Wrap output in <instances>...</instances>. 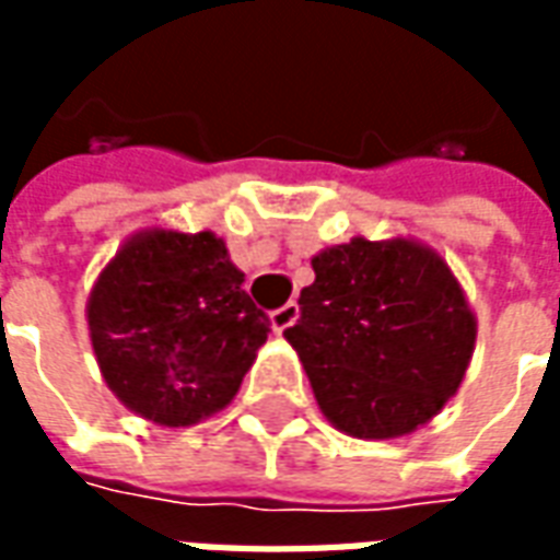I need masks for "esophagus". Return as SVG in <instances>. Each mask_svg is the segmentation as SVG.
<instances>
[{
    "label": "esophagus",
    "instance_id": "1",
    "mask_svg": "<svg viewBox=\"0 0 560 560\" xmlns=\"http://www.w3.org/2000/svg\"><path fill=\"white\" fill-rule=\"evenodd\" d=\"M296 317H300V305L284 303L281 308H276V312H269V327H272V332H284Z\"/></svg>",
    "mask_w": 560,
    "mask_h": 560
}]
</instances>
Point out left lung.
Wrapping results in <instances>:
<instances>
[{"label": "left lung", "instance_id": "left-lung-1", "mask_svg": "<svg viewBox=\"0 0 560 560\" xmlns=\"http://www.w3.org/2000/svg\"><path fill=\"white\" fill-rule=\"evenodd\" d=\"M312 269L284 339L324 417L365 441L401 438L438 417L477 341V315L444 257L411 236H353L317 252Z\"/></svg>", "mask_w": 560, "mask_h": 560}]
</instances>
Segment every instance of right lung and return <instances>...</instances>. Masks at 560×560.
<instances>
[{"label": "right lung", "mask_w": 560, "mask_h": 560, "mask_svg": "<svg viewBox=\"0 0 560 560\" xmlns=\"http://www.w3.org/2000/svg\"><path fill=\"white\" fill-rule=\"evenodd\" d=\"M212 231L147 228L119 245L86 300L104 384L128 411L195 425L240 393L269 320Z\"/></svg>", "instance_id": "obj_1"}]
</instances>
